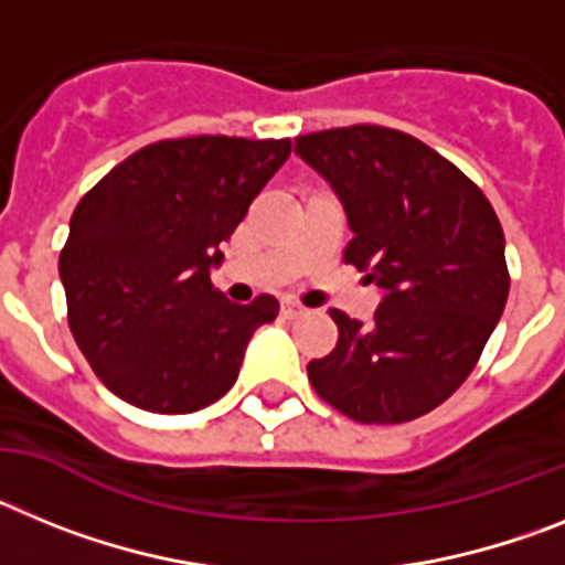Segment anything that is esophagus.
Returning a JSON list of instances; mask_svg holds the SVG:
<instances>
[{
    "mask_svg": "<svg viewBox=\"0 0 565 565\" xmlns=\"http://www.w3.org/2000/svg\"><path fill=\"white\" fill-rule=\"evenodd\" d=\"M281 312H284V318H298V316H303V307L296 301H281Z\"/></svg>",
    "mask_w": 565,
    "mask_h": 565,
    "instance_id": "34e87169",
    "label": "esophagus"
}]
</instances>
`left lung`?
Returning <instances> with one entry per match:
<instances>
[{
	"mask_svg": "<svg viewBox=\"0 0 565 565\" xmlns=\"http://www.w3.org/2000/svg\"><path fill=\"white\" fill-rule=\"evenodd\" d=\"M296 153L341 199L343 262L384 292L370 323L330 310L338 343L307 366L312 390L358 424L420 418L469 377L503 316L498 215L452 161L392 127L298 136Z\"/></svg>",
	"mask_w": 565,
	"mask_h": 565,
	"instance_id": "left-lung-1",
	"label": "left lung"
}]
</instances>
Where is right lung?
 I'll use <instances>...</instances> for the list:
<instances>
[{
  "mask_svg": "<svg viewBox=\"0 0 565 565\" xmlns=\"http://www.w3.org/2000/svg\"><path fill=\"white\" fill-rule=\"evenodd\" d=\"M289 150V139H164L82 195L58 276L73 338L113 395L188 415L235 384L249 338L278 316V301H227L210 269Z\"/></svg>",
  "mask_w": 565,
  "mask_h": 565,
  "instance_id": "1",
  "label": "right lung"
}]
</instances>
